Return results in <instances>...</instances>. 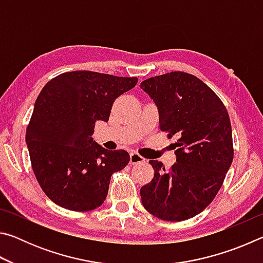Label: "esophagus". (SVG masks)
<instances>
[{
	"mask_svg": "<svg viewBox=\"0 0 263 263\" xmlns=\"http://www.w3.org/2000/svg\"><path fill=\"white\" fill-rule=\"evenodd\" d=\"M145 159L141 157V155H139L136 152H131L130 153V163L132 164H136V163H140V162H144Z\"/></svg>",
	"mask_w": 263,
	"mask_h": 263,
	"instance_id": "1",
	"label": "esophagus"
}]
</instances>
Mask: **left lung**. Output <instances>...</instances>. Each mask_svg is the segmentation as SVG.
I'll return each instance as SVG.
<instances>
[{
	"label": "left lung",
	"mask_w": 263,
	"mask_h": 263,
	"mask_svg": "<svg viewBox=\"0 0 263 263\" xmlns=\"http://www.w3.org/2000/svg\"><path fill=\"white\" fill-rule=\"evenodd\" d=\"M140 88L157 105L160 128L179 138L171 169L149 161L154 177L141 186V203L162 220L189 219L213 201L232 164L228 110L205 83L184 72L149 78Z\"/></svg>",
	"instance_id": "1"
}]
</instances>
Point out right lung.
Segmentation results:
<instances>
[{
	"instance_id": "1",
	"label": "right lung",
	"mask_w": 263,
	"mask_h": 263,
	"mask_svg": "<svg viewBox=\"0 0 263 263\" xmlns=\"http://www.w3.org/2000/svg\"><path fill=\"white\" fill-rule=\"evenodd\" d=\"M137 82V78L75 70L42 89L25 141L35 179L52 202L72 211L103 204L111 175L126 166L130 155L103 148L91 136L97 121H109L115 100Z\"/></svg>"
}]
</instances>
